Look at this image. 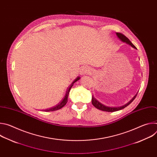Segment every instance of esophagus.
Here are the masks:
<instances>
[{"label":"esophagus","instance_id":"1","mask_svg":"<svg viewBox=\"0 0 157 157\" xmlns=\"http://www.w3.org/2000/svg\"><path fill=\"white\" fill-rule=\"evenodd\" d=\"M89 72V68H86V67H84V68H83L81 70L80 74H81V75H84L88 73Z\"/></svg>","mask_w":157,"mask_h":157}]
</instances>
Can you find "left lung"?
Segmentation results:
<instances>
[{
    "mask_svg": "<svg viewBox=\"0 0 157 157\" xmlns=\"http://www.w3.org/2000/svg\"><path fill=\"white\" fill-rule=\"evenodd\" d=\"M116 35H117V36H118V38H119L121 41H122L123 42H125L126 43L130 44V45L132 47L137 49V48L133 45V44H132V43L129 40V39H128V38H127L124 35H123V34L121 33H116ZM137 94H136L135 96H134L128 103H127L126 104H125V105H122V106H121V107H108V106H106V105H105L101 104V103L100 102H99L97 99H96L94 98L93 96H92V104H93V105L96 108H97V109H99V110H103V111H106V112H115V111H117V110L123 109H124L125 107H127V105H128L134 99H135V98H136V96H137Z\"/></svg>",
    "mask_w": 157,
    "mask_h": 157,
    "instance_id": "obj_1",
    "label": "left lung"
}]
</instances>
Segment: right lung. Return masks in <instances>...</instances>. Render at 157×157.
<instances>
[{"label": "right lung", "mask_w": 157, "mask_h": 157, "mask_svg": "<svg viewBox=\"0 0 157 157\" xmlns=\"http://www.w3.org/2000/svg\"><path fill=\"white\" fill-rule=\"evenodd\" d=\"M80 79V77H78L74 81H73V82L71 84V85L70 86V87H68V89H67L66 91V93L65 94V96L64 98L63 99V100L56 105L52 107V108H50V109H45L44 110V111L45 112H50V111H55V110H57L58 109H60L61 108H62L63 107H64L66 104L67 103V102H68V95H69V93H70V91L71 88L73 87V84L75 82H76L77 81H78L79 79Z\"/></svg>", "instance_id": "right-lung-1"}]
</instances>
